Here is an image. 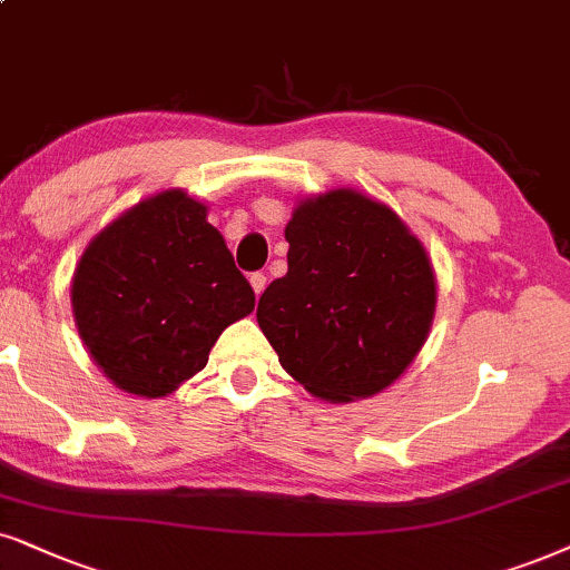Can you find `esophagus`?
<instances>
[{
	"label": "esophagus",
	"mask_w": 570,
	"mask_h": 570,
	"mask_svg": "<svg viewBox=\"0 0 570 570\" xmlns=\"http://www.w3.org/2000/svg\"><path fill=\"white\" fill-rule=\"evenodd\" d=\"M249 284H252V289H255L257 297H261L263 289H265V284H268V276H265V273H252Z\"/></svg>",
	"instance_id": "1"
}]
</instances>
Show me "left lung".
<instances>
[{"mask_svg": "<svg viewBox=\"0 0 570 570\" xmlns=\"http://www.w3.org/2000/svg\"><path fill=\"white\" fill-rule=\"evenodd\" d=\"M289 271L257 305L278 363L315 397H371L400 379L429 336L434 271L421 242L381 202L338 189L286 226Z\"/></svg>", "mask_w": 570, "mask_h": 570, "instance_id": "obj_1", "label": "left lung"}]
</instances>
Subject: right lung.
Segmentation results:
<instances>
[{"instance_id": "obj_1", "label": "right lung", "mask_w": 570, "mask_h": 570, "mask_svg": "<svg viewBox=\"0 0 570 570\" xmlns=\"http://www.w3.org/2000/svg\"><path fill=\"white\" fill-rule=\"evenodd\" d=\"M184 191L139 202L86 247L78 334L112 384L165 397L207 365L223 328L255 309L226 242Z\"/></svg>"}]
</instances>
